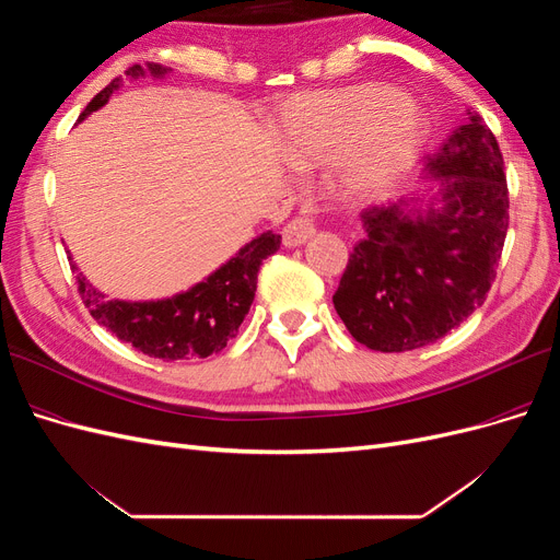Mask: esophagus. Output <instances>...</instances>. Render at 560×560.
Here are the masks:
<instances>
[{"label":"esophagus","instance_id":"esophagus-1","mask_svg":"<svg viewBox=\"0 0 560 560\" xmlns=\"http://www.w3.org/2000/svg\"><path fill=\"white\" fill-rule=\"evenodd\" d=\"M313 235H315V226H313L311 219L296 217L282 229V245L284 247H299L303 243H308Z\"/></svg>","mask_w":560,"mask_h":560}]
</instances>
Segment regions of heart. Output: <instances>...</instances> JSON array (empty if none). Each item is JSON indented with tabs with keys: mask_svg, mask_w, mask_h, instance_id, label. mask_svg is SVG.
<instances>
[{
	"mask_svg": "<svg viewBox=\"0 0 560 560\" xmlns=\"http://www.w3.org/2000/svg\"><path fill=\"white\" fill-rule=\"evenodd\" d=\"M425 138L422 114L401 91L383 83L296 95L280 116L287 163L299 171L336 165L334 189L348 202H371L393 191Z\"/></svg>",
	"mask_w": 560,
	"mask_h": 560,
	"instance_id": "heart-1",
	"label": "heart"
}]
</instances>
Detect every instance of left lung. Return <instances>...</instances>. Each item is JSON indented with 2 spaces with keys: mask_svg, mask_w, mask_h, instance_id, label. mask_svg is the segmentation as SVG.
<instances>
[{
  "mask_svg": "<svg viewBox=\"0 0 560 560\" xmlns=\"http://www.w3.org/2000/svg\"><path fill=\"white\" fill-rule=\"evenodd\" d=\"M434 194L362 212L334 308L354 341L381 352L430 346L486 301L510 226L504 161L477 112L428 156Z\"/></svg>",
  "mask_w": 560,
  "mask_h": 560,
  "instance_id": "obj_1",
  "label": "left lung"
}]
</instances>
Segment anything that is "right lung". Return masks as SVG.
Segmentation results:
<instances>
[{"instance_id":"add662e5","label":"right lung","mask_w":560,"mask_h":560,"mask_svg":"<svg viewBox=\"0 0 560 560\" xmlns=\"http://www.w3.org/2000/svg\"><path fill=\"white\" fill-rule=\"evenodd\" d=\"M173 70L156 62L132 65L126 77L138 81L144 77L165 79ZM124 86V79H114L107 89L100 91L89 107L81 112L79 121L89 118L93 112L103 109L109 97ZM280 249V235L266 231L257 238H252L224 261L208 278H202L186 292L151 299V301H124L109 299L105 292L93 287L86 276L77 270L79 294L86 303L91 315L112 331L118 341H124L149 358L159 360H189V358H208L212 352L224 350L231 338L238 334L245 315L257 292L259 266L270 254Z\"/></svg>"}]
</instances>
